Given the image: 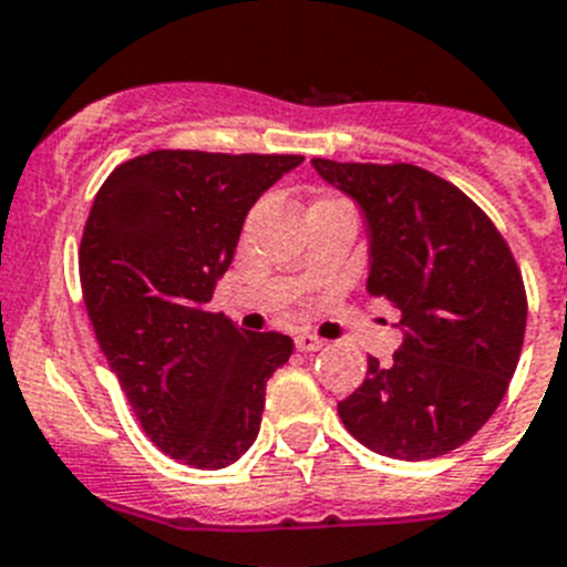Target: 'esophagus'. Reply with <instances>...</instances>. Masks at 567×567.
<instances>
[{
    "label": "esophagus",
    "mask_w": 567,
    "mask_h": 567,
    "mask_svg": "<svg viewBox=\"0 0 567 567\" xmlns=\"http://www.w3.org/2000/svg\"><path fill=\"white\" fill-rule=\"evenodd\" d=\"M293 341L299 352H319V349L324 347V341H321L319 336H313V332H296Z\"/></svg>",
    "instance_id": "esophagus-1"
}]
</instances>
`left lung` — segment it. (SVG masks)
I'll return each mask as SVG.
<instances>
[{"label": "left lung", "instance_id": "obj_1", "mask_svg": "<svg viewBox=\"0 0 567 567\" xmlns=\"http://www.w3.org/2000/svg\"><path fill=\"white\" fill-rule=\"evenodd\" d=\"M367 220V290L400 310L403 343L338 403L369 451L425 462L462 447L504 400L520 361L526 288L509 246L451 182L416 164L313 158Z\"/></svg>", "mask_w": 567, "mask_h": 567}]
</instances>
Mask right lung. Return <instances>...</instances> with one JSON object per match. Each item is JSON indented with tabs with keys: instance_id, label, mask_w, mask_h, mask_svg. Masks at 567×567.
I'll list each match as a JSON object with an SVG mask.
<instances>
[{
	"instance_id": "right-lung-1",
	"label": "right lung",
	"mask_w": 567,
	"mask_h": 567,
	"mask_svg": "<svg viewBox=\"0 0 567 567\" xmlns=\"http://www.w3.org/2000/svg\"><path fill=\"white\" fill-rule=\"evenodd\" d=\"M301 162L153 151L94 195L78 257L89 321L142 431L189 467H229L251 447L268 378L293 352L282 332H246L206 305L248 209Z\"/></svg>"
}]
</instances>
